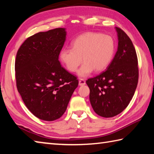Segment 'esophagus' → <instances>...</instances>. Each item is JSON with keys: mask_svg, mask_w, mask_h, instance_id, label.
Listing matches in <instances>:
<instances>
[{"mask_svg": "<svg viewBox=\"0 0 154 154\" xmlns=\"http://www.w3.org/2000/svg\"><path fill=\"white\" fill-rule=\"evenodd\" d=\"M79 85L80 86H82V85H85V82L84 81V79H79Z\"/></svg>", "mask_w": 154, "mask_h": 154, "instance_id": "34e87169", "label": "esophagus"}]
</instances>
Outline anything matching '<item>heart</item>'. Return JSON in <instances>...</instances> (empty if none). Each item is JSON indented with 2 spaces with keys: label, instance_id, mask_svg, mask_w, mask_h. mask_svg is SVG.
Segmentation results:
<instances>
[{
  "label": "heart",
  "instance_id": "heart-1",
  "mask_svg": "<svg viewBox=\"0 0 154 154\" xmlns=\"http://www.w3.org/2000/svg\"><path fill=\"white\" fill-rule=\"evenodd\" d=\"M115 43L108 35L88 32L78 36L72 42V48H63L59 57L69 71L75 72L83 60L77 74L80 77H88L93 71H103L112 59Z\"/></svg>",
  "mask_w": 154,
  "mask_h": 154
}]
</instances>
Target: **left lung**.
<instances>
[{"mask_svg":"<svg viewBox=\"0 0 154 154\" xmlns=\"http://www.w3.org/2000/svg\"><path fill=\"white\" fill-rule=\"evenodd\" d=\"M118 48L106 71L86 81L89 100L95 112L110 118L122 112L133 98L138 83V60L132 41L115 27Z\"/></svg>","mask_w":154,"mask_h":154,"instance_id":"8db88e82","label":"left lung"}]
</instances>
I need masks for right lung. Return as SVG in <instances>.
I'll return each mask as SVG.
<instances>
[{"instance_id":"1","label":"right lung","mask_w":154,"mask_h":154,"mask_svg":"<svg viewBox=\"0 0 154 154\" xmlns=\"http://www.w3.org/2000/svg\"><path fill=\"white\" fill-rule=\"evenodd\" d=\"M66 35L65 28L35 33L25 40L17 53V90L28 110L43 121H53L63 116L79 84L58 60Z\"/></svg>"}]
</instances>
